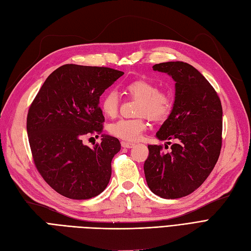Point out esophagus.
Masks as SVG:
<instances>
[{"mask_svg": "<svg viewBox=\"0 0 251 251\" xmlns=\"http://www.w3.org/2000/svg\"><path fill=\"white\" fill-rule=\"evenodd\" d=\"M135 146V143L133 142H126V141H121V147L123 148H126V149H130L133 148Z\"/></svg>", "mask_w": 251, "mask_h": 251, "instance_id": "1", "label": "esophagus"}]
</instances>
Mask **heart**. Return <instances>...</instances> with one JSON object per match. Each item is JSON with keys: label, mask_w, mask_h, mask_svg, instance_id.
I'll return each mask as SVG.
<instances>
[{"label": "heart", "mask_w": 251, "mask_h": 251, "mask_svg": "<svg viewBox=\"0 0 251 251\" xmlns=\"http://www.w3.org/2000/svg\"><path fill=\"white\" fill-rule=\"evenodd\" d=\"M126 91L133 97L139 98L137 118H123L109 126V132L114 137L127 141H135L140 138L148 128L146 116L154 121L168 119L173 111L174 102L172 97L159 90L155 82L138 78L128 82ZM100 108L105 116L115 117L119 109V97L116 91L109 90L100 98Z\"/></svg>", "instance_id": "obj_1"}]
</instances>
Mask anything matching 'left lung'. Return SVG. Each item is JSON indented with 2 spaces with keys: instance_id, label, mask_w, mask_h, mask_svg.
Instances as JSON below:
<instances>
[{
  "instance_id": "1",
  "label": "left lung",
  "mask_w": 251,
  "mask_h": 251,
  "mask_svg": "<svg viewBox=\"0 0 251 251\" xmlns=\"http://www.w3.org/2000/svg\"><path fill=\"white\" fill-rule=\"evenodd\" d=\"M153 69L176 81L173 111L156 134L175 142L168 153L161 144L148 146L143 170L155 195L178 199L196 191L215 168L222 148V104L214 87L189 64L161 63Z\"/></svg>"
}]
</instances>
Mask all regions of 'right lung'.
<instances>
[{"label":"right lung","mask_w":251,"mask_h":251,"mask_svg":"<svg viewBox=\"0 0 251 251\" xmlns=\"http://www.w3.org/2000/svg\"><path fill=\"white\" fill-rule=\"evenodd\" d=\"M124 74L108 67L60 66L30 104L27 134L34 165L43 179L67 198L91 199L109 184L119 140L102 135L93 149L82 140L103 132L100 97Z\"/></svg>","instance_id":"right-lung-1"}]
</instances>
